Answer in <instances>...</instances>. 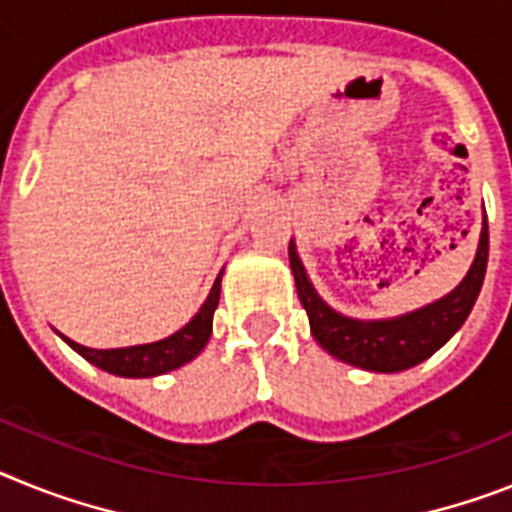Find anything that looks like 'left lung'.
Segmentation results:
<instances>
[{"label": "left lung", "mask_w": 512, "mask_h": 512, "mask_svg": "<svg viewBox=\"0 0 512 512\" xmlns=\"http://www.w3.org/2000/svg\"><path fill=\"white\" fill-rule=\"evenodd\" d=\"M487 255H490V231H487V216H484L477 257L471 262V270L464 281L448 296L428 304L425 309L404 314V317L361 322V319L342 317L319 299L306 278L299 255H296V244H288V260H291L293 278H296V291H299V299L309 317L314 340L340 361L379 373H394L417 366L459 330L482 291Z\"/></svg>", "instance_id": "obj_1"}]
</instances>
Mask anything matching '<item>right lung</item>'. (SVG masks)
<instances>
[{
  "label": "right lung",
  "instance_id": "right-lung-1",
  "mask_svg": "<svg viewBox=\"0 0 512 512\" xmlns=\"http://www.w3.org/2000/svg\"><path fill=\"white\" fill-rule=\"evenodd\" d=\"M221 296V275L213 283L211 293H208L206 304L201 311L190 319L182 330L175 335L164 337L159 342H149V345H133V348H115V350H95L84 348L79 342L69 340L71 348L82 355L84 361H90L92 366L102 368V371L115 373V376H128V379H146V376H159V373L175 371V368L185 366L193 361L195 355L201 353L203 345L211 337V324H213V311L219 306Z\"/></svg>",
  "mask_w": 512,
  "mask_h": 512
}]
</instances>
